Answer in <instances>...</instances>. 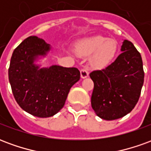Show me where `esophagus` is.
<instances>
[{
    "label": "esophagus",
    "mask_w": 151,
    "mask_h": 151,
    "mask_svg": "<svg viewBox=\"0 0 151 151\" xmlns=\"http://www.w3.org/2000/svg\"><path fill=\"white\" fill-rule=\"evenodd\" d=\"M89 75V72L88 70L86 69H81V77L82 78H87Z\"/></svg>",
    "instance_id": "esophagus-1"
}]
</instances>
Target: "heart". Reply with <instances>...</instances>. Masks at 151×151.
I'll list each match as a JSON object with an SVG mask.
<instances>
[{"label": "heart", "instance_id": "b5f03b06", "mask_svg": "<svg viewBox=\"0 0 151 151\" xmlns=\"http://www.w3.org/2000/svg\"><path fill=\"white\" fill-rule=\"evenodd\" d=\"M77 53L80 56H91L92 65L104 68L111 62L116 52V43L103 36H95L82 41L77 46Z\"/></svg>", "mask_w": 151, "mask_h": 151}]
</instances>
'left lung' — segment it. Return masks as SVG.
I'll use <instances>...</instances> for the list:
<instances>
[{
    "mask_svg": "<svg viewBox=\"0 0 151 151\" xmlns=\"http://www.w3.org/2000/svg\"><path fill=\"white\" fill-rule=\"evenodd\" d=\"M121 51L108 67L90 73L94 82L91 107L99 117L106 120H116L129 113L139 99L144 82L139 52L126 40Z\"/></svg>",
    "mask_w": 151,
    "mask_h": 151,
    "instance_id": "obj_1",
    "label": "left lung"
}]
</instances>
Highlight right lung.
<instances>
[{
	"instance_id": "add662e5",
	"label": "right lung",
	"mask_w": 151,
	"mask_h": 151,
	"mask_svg": "<svg viewBox=\"0 0 151 151\" xmlns=\"http://www.w3.org/2000/svg\"><path fill=\"white\" fill-rule=\"evenodd\" d=\"M50 45L36 36L27 38L12 54L9 81L18 104L35 116H54L64 107L69 90L80 79L77 68L52 65L40 69L34 62L49 52Z\"/></svg>"
}]
</instances>
